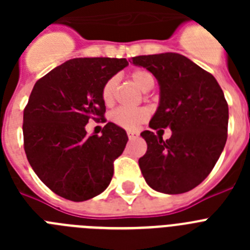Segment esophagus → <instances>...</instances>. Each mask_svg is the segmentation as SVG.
Returning <instances> with one entry per match:
<instances>
[{
  "instance_id": "esophagus-1",
  "label": "esophagus",
  "mask_w": 250,
  "mask_h": 250,
  "mask_svg": "<svg viewBox=\"0 0 250 250\" xmlns=\"http://www.w3.org/2000/svg\"><path fill=\"white\" fill-rule=\"evenodd\" d=\"M127 136H129V140H135V139L138 138V134H135V132H132V131H129L127 132Z\"/></svg>"
}]
</instances>
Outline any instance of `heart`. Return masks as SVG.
I'll list each match as a JSON object with an SVG mask.
<instances>
[{"instance_id":"heart-1","label":"heart","mask_w":250,"mask_h":250,"mask_svg":"<svg viewBox=\"0 0 250 250\" xmlns=\"http://www.w3.org/2000/svg\"><path fill=\"white\" fill-rule=\"evenodd\" d=\"M132 83L138 86L139 89L143 91H149L155 85V79L145 68H135L134 71L130 74ZM118 87V77L112 76L109 80L106 81L101 90V98L106 105L112 104L115 98V92ZM149 118V112L144 107H139V109H118L115 110L111 115V119L114 123H116L120 126L125 129L134 130L139 127L141 124L146 121Z\"/></svg>"}]
</instances>
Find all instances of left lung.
I'll use <instances>...</instances> for the list:
<instances>
[{"label":"left lung","mask_w":250,"mask_h":250,"mask_svg":"<svg viewBox=\"0 0 250 250\" xmlns=\"http://www.w3.org/2000/svg\"><path fill=\"white\" fill-rule=\"evenodd\" d=\"M130 62L158 80L160 99L149 126L171 130L167 140L150 130L140 134L147 144L139 159L143 176L159 193H187L210 174L227 143L229 110L223 90L213 75L175 52Z\"/></svg>","instance_id":"left-lung-1"}]
</instances>
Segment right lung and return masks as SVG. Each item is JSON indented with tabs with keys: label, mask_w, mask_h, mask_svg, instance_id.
<instances>
[{
	"label": "right lung",
	"mask_w": 250,
	"mask_h": 250,
	"mask_svg": "<svg viewBox=\"0 0 250 250\" xmlns=\"http://www.w3.org/2000/svg\"><path fill=\"white\" fill-rule=\"evenodd\" d=\"M127 65L126 59H72L35 83L23 111L26 156L57 195L83 202L109 187L114 160L129 140L126 131L107 123L103 135L89 136L85 125L104 120V83Z\"/></svg>",
	"instance_id": "add662e5"
}]
</instances>
